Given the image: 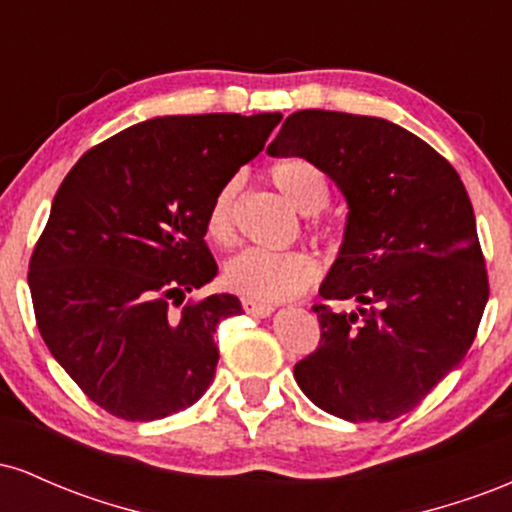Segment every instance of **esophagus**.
<instances>
[{
	"mask_svg": "<svg viewBox=\"0 0 512 512\" xmlns=\"http://www.w3.org/2000/svg\"><path fill=\"white\" fill-rule=\"evenodd\" d=\"M243 308H245V313L252 317H267L274 313V305L255 301V298H243Z\"/></svg>",
	"mask_w": 512,
	"mask_h": 512,
	"instance_id": "1",
	"label": "esophagus"
}]
</instances>
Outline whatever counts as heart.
Segmentation results:
<instances>
[{
  "label": "heart",
  "instance_id": "b5f03b06",
  "mask_svg": "<svg viewBox=\"0 0 512 512\" xmlns=\"http://www.w3.org/2000/svg\"><path fill=\"white\" fill-rule=\"evenodd\" d=\"M272 180L293 209L315 214L330 199V182L315 163L305 158H284L272 166ZM238 197V180L223 182L207 211V233L216 243L233 240V207ZM320 267L315 257L303 250L272 252L248 248L223 267V284L240 296L255 301H291L315 284Z\"/></svg>",
  "mask_w": 512,
  "mask_h": 512
}]
</instances>
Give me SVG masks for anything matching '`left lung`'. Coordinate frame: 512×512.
<instances>
[{"label":"left lung","mask_w":512,"mask_h":512,"mask_svg":"<svg viewBox=\"0 0 512 512\" xmlns=\"http://www.w3.org/2000/svg\"><path fill=\"white\" fill-rule=\"evenodd\" d=\"M269 156L315 163L346 199L339 255L320 284L351 313L313 305L320 346L293 368L305 397L344 421H392L452 373L489 301L477 221L457 170L383 117L298 110Z\"/></svg>","instance_id":"1"}]
</instances>
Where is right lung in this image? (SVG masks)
Wrapping results in <instances>:
<instances>
[{
    "instance_id": "1",
    "label": "right lung",
    "mask_w": 512,
    "mask_h": 512,
    "mask_svg": "<svg viewBox=\"0 0 512 512\" xmlns=\"http://www.w3.org/2000/svg\"><path fill=\"white\" fill-rule=\"evenodd\" d=\"M279 122L151 117L93 146L62 180L28 267L35 320L55 361L113 416L166 419L214 380L216 325L243 305L233 293L170 305L219 272L204 243L209 204Z\"/></svg>"
}]
</instances>
